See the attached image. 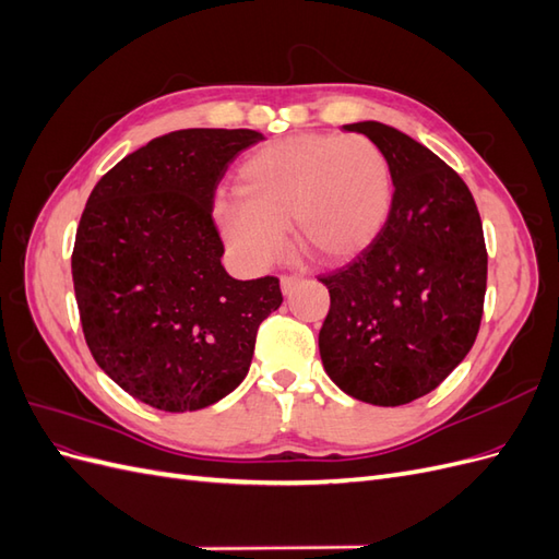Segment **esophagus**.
<instances>
[{"label":"esophagus","mask_w":559,"mask_h":559,"mask_svg":"<svg viewBox=\"0 0 559 559\" xmlns=\"http://www.w3.org/2000/svg\"><path fill=\"white\" fill-rule=\"evenodd\" d=\"M306 280L302 275H282V280H280V284H282V292L284 294H289V292H294L296 286Z\"/></svg>","instance_id":"1"}]
</instances>
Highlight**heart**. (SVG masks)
Here are the masks:
<instances>
[{"label":"heart","mask_w":559,"mask_h":559,"mask_svg":"<svg viewBox=\"0 0 559 559\" xmlns=\"http://www.w3.org/2000/svg\"><path fill=\"white\" fill-rule=\"evenodd\" d=\"M238 193L216 198L214 222L245 265L280 259L286 226L312 257L343 261L382 228L392 177L382 151L359 134H298L249 154Z\"/></svg>","instance_id":"1"}]
</instances>
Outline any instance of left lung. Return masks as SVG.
<instances>
[{
  "instance_id": "1",
  "label": "left lung",
  "mask_w": 559,
  "mask_h": 559,
  "mask_svg": "<svg viewBox=\"0 0 559 559\" xmlns=\"http://www.w3.org/2000/svg\"><path fill=\"white\" fill-rule=\"evenodd\" d=\"M386 158V222L357 259L321 275L331 308L319 331L329 378L373 405L429 394L476 343L487 249L468 186L433 151L378 121L345 126Z\"/></svg>"
}]
</instances>
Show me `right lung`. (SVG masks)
I'll return each mask as SVG.
<instances>
[{
  "label": "right lung",
  "mask_w": 559,
  "mask_h": 559,
  "mask_svg": "<svg viewBox=\"0 0 559 559\" xmlns=\"http://www.w3.org/2000/svg\"><path fill=\"white\" fill-rule=\"evenodd\" d=\"M257 130L189 128L151 140L95 183L76 228L74 294L97 366L165 413L207 408L238 386L277 277L235 280L212 207Z\"/></svg>",
  "instance_id": "right-lung-1"
}]
</instances>
